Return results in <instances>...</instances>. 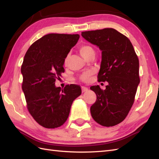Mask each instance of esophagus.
I'll list each match as a JSON object with an SVG mask.
<instances>
[{
  "instance_id": "34e87169",
  "label": "esophagus",
  "mask_w": 159,
  "mask_h": 159,
  "mask_svg": "<svg viewBox=\"0 0 159 159\" xmlns=\"http://www.w3.org/2000/svg\"><path fill=\"white\" fill-rule=\"evenodd\" d=\"M81 89H82V92H87V90H88V88H87V87H84V86H83V87H81Z\"/></svg>"
}]
</instances>
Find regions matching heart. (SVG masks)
<instances>
[{
	"mask_svg": "<svg viewBox=\"0 0 159 159\" xmlns=\"http://www.w3.org/2000/svg\"><path fill=\"white\" fill-rule=\"evenodd\" d=\"M79 52H80V54L81 55V56L83 57V58L86 59L87 57H88L91 53L94 52V50L90 46L83 45V46H80L79 48ZM67 57L66 59V63H67ZM93 73V72L92 70L86 71V72H83L81 74V76H80V79L83 80V81H85V82L88 81V80H89L90 76L92 75Z\"/></svg>",
	"mask_w": 159,
	"mask_h": 159,
	"instance_id": "heart-1",
	"label": "heart"
}]
</instances>
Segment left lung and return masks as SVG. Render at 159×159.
Here are the masks:
<instances>
[{
  "mask_svg": "<svg viewBox=\"0 0 159 159\" xmlns=\"http://www.w3.org/2000/svg\"><path fill=\"white\" fill-rule=\"evenodd\" d=\"M81 35L102 51L98 79L108 83L104 90L99 85L90 87L97 96L91 114L102 126H113L126 118L133 104L140 82L139 59L129 39L116 29L85 31Z\"/></svg>",
  "mask_w": 159,
  "mask_h": 159,
  "instance_id": "obj_1",
  "label": "left lung"
}]
</instances>
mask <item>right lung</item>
Instances as JSON below:
<instances>
[{"mask_svg": "<svg viewBox=\"0 0 159 159\" xmlns=\"http://www.w3.org/2000/svg\"><path fill=\"white\" fill-rule=\"evenodd\" d=\"M79 34H48L29 47L21 67L22 91L27 108L39 124L47 128L59 127L69 116L73 101L81 94L77 85L56 87L64 72L65 59L76 44Z\"/></svg>", "mask_w": 159, "mask_h": 159, "instance_id": "1", "label": "right lung"}]
</instances>
